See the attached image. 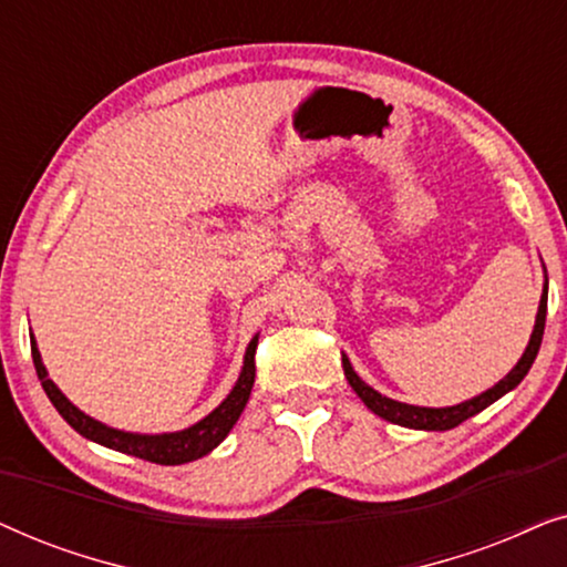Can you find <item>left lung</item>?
I'll list each match as a JSON object with an SVG mask.
<instances>
[{
  "label": "left lung",
  "mask_w": 567,
  "mask_h": 567,
  "mask_svg": "<svg viewBox=\"0 0 567 567\" xmlns=\"http://www.w3.org/2000/svg\"><path fill=\"white\" fill-rule=\"evenodd\" d=\"M545 320H547V284H545V291H542L537 324H534L532 340H529V346H526L522 361H518L516 367L511 369L508 374L503 377L498 384L491 386V390L483 392V394H477V398H472L467 402H462V405H454V408L405 405V402L384 398V394H379L377 390H371L367 382H361L359 374H355V371L351 369V363H348V359H343V371H346L348 384H351L353 392L363 400V405H367L369 410H374V413L379 417H384V421L405 425V429L449 431V429H454V425H460V423L467 421V417L477 415L480 410H485L487 405H493L495 400L503 398V394L511 392L518 382H522V379L526 377V371L532 369V363H534V359H537V353H539L542 336H545Z\"/></svg>",
  "instance_id": "8db88e82"
}]
</instances>
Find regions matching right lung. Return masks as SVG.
<instances>
[{"mask_svg":"<svg viewBox=\"0 0 567 567\" xmlns=\"http://www.w3.org/2000/svg\"><path fill=\"white\" fill-rule=\"evenodd\" d=\"M255 348H258V336L250 340L245 353V367L243 374H239L235 390L227 394V400L221 402L214 413H208L204 421H198L190 429L177 431V433H162V436H138V433H126L107 429V425L92 421L90 415H84L82 410H76L72 402H69L64 394L59 392V386L51 382L49 374H45V367L41 361V353H38L35 340H30V351H33V363L38 371V379H41L45 394L53 402V408L59 410L61 417L72 425L76 433H82L84 439L97 441L107 449H115V452L138 456V460L154 462V464H183L193 462L198 456L212 452L214 446H219L224 436L231 431V425L237 423L239 413H243L247 400H250L252 384H255Z\"/></svg>","mask_w":567,"mask_h":567,"instance_id":"right-lung-1","label":"right lung"}]
</instances>
